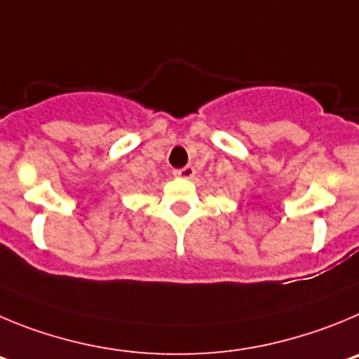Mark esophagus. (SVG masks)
I'll list each match as a JSON object with an SVG mask.
<instances>
[{"mask_svg":"<svg viewBox=\"0 0 359 359\" xmlns=\"http://www.w3.org/2000/svg\"><path fill=\"white\" fill-rule=\"evenodd\" d=\"M173 175L180 177V179H191V177L195 175V168L193 166L179 168V170H175V172H173Z\"/></svg>","mask_w":359,"mask_h":359,"instance_id":"34e87169","label":"esophagus"}]
</instances>
